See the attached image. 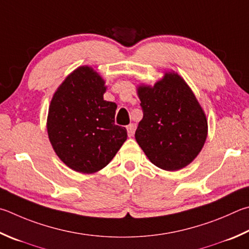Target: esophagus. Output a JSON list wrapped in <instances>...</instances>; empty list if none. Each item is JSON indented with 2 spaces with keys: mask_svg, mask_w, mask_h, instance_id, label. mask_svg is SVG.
I'll return each mask as SVG.
<instances>
[{
  "mask_svg": "<svg viewBox=\"0 0 249 249\" xmlns=\"http://www.w3.org/2000/svg\"><path fill=\"white\" fill-rule=\"evenodd\" d=\"M126 129H127L128 137H132L133 135H134V132H135V125L134 124H129L127 127H126Z\"/></svg>",
  "mask_w": 249,
  "mask_h": 249,
  "instance_id": "esophagus-1",
  "label": "esophagus"
}]
</instances>
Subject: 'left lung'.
Wrapping results in <instances>:
<instances>
[{
    "mask_svg": "<svg viewBox=\"0 0 249 249\" xmlns=\"http://www.w3.org/2000/svg\"><path fill=\"white\" fill-rule=\"evenodd\" d=\"M137 93L143 113L135 133L140 148L158 168H185L201 151L208 133L206 114L192 89L169 71L153 87L139 86Z\"/></svg>",
    "mask_w": 249,
    "mask_h": 249,
    "instance_id": "left-lung-1",
    "label": "left lung"
}]
</instances>
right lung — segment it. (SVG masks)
Wrapping results in <instances>:
<instances>
[{
  "mask_svg": "<svg viewBox=\"0 0 249 249\" xmlns=\"http://www.w3.org/2000/svg\"><path fill=\"white\" fill-rule=\"evenodd\" d=\"M106 81L89 66H80L60 85L50 103L47 128L57 157L76 172L105 168L127 139L114 124L116 103L103 99Z\"/></svg>",
  "mask_w": 249,
  "mask_h": 249,
  "instance_id": "obj_1",
  "label": "right lung"
}]
</instances>
